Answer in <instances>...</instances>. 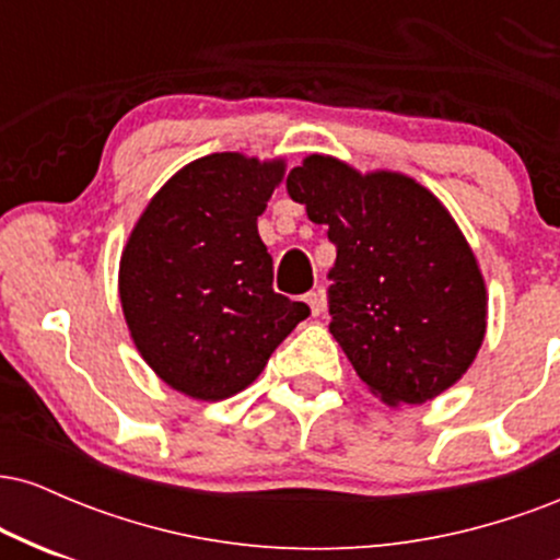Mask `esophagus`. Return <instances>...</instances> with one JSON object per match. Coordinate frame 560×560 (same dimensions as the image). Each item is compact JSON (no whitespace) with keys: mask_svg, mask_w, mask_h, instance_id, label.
<instances>
[{"mask_svg":"<svg viewBox=\"0 0 560 560\" xmlns=\"http://www.w3.org/2000/svg\"><path fill=\"white\" fill-rule=\"evenodd\" d=\"M302 300L311 307V316H320V313H324V298H320V292H307Z\"/></svg>","mask_w":560,"mask_h":560,"instance_id":"34e87169","label":"esophagus"}]
</instances>
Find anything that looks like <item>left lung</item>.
Returning <instances> with one entry per match:
<instances>
[{
    "label": "left lung",
    "mask_w": 560,
    "mask_h": 560,
    "mask_svg": "<svg viewBox=\"0 0 560 560\" xmlns=\"http://www.w3.org/2000/svg\"><path fill=\"white\" fill-rule=\"evenodd\" d=\"M287 191L329 226L331 337L378 400L421 405L471 369L487 334V284L471 244L427 186L307 155Z\"/></svg>",
    "instance_id": "8db88e82"
}]
</instances>
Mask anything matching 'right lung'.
Listing matches in <instances>:
<instances>
[{
  "label": "right lung",
  "mask_w": 560,
  "mask_h": 560,
  "mask_svg": "<svg viewBox=\"0 0 560 560\" xmlns=\"http://www.w3.org/2000/svg\"><path fill=\"white\" fill-rule=\"evenodd\" d=\"M284 173V158L191 160L147 202L120 253L128 334L160 382L191 400L247 389L311 313L273 292V260L258 234Z\"/></svg>",
  "instance_id": "1"
}]
</instances>
